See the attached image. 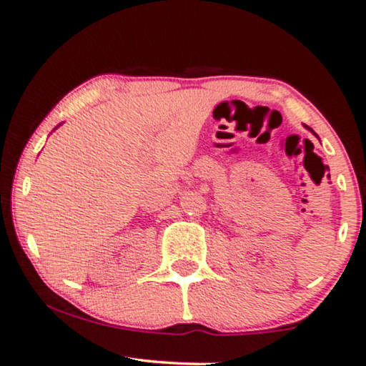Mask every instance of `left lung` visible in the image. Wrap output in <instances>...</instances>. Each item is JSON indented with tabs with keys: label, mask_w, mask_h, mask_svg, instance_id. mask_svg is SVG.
<instances>
[{
	"label": "left lung",
	"mask_w": 366,
	"mask_h": 366,
	"mask_svg": "<svg viewBox=\"0 0 366 366\" xmlns=\"http://www.w3.org/2000/svg\"><path fill=\"white\" fill-rule=\"evenodd\" d=\"M305 127H307V129H308V131H312V132H313V129H310V127H308V126H305ZM313 134H315V132H313ZM315 136H317V134H315ZM317 137H318V136H317Z\"/></svg>",
	"instance_id": "obj_1"
}]
</instances>
